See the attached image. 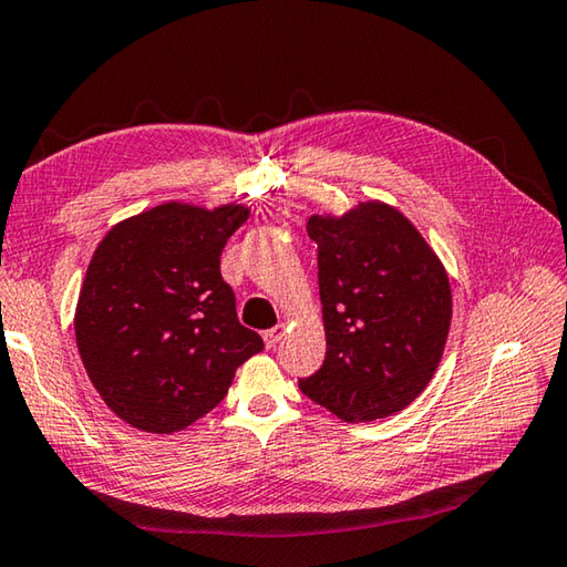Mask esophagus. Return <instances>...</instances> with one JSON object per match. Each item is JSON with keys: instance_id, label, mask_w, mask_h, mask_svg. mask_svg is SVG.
<instances>
[{"instance_id": "esophagus-1", "label": "esophagus", "mask_w": 567, "mask_h": 567, "mask_svg": "<svg viewBox=\"0 0 567 567\" xmlns=\"http://www.w3.org/2000/svg\"><path fill=\"white\" fill-rule=\"evenodd\" d=\"M284 334H286V322H279V326H276V328L264 332V344H267V348L271 350V348H276V344L284 340Z\"/></svg>"}]
</instances>
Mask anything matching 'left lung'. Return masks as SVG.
Instances as JSON below:
<instances>
[{
    "mask_svg": "<svg viewBox=\"0 0 567 567\" xmlns=\"http://www.w3.org/2000/svg\"><path fill=\"white\" fill-rule=\"evenodd\" d=\"M326 362L298 386L348 423L389 419L431 384L453 320L450 279L399 207L313 215Z\"/></svg>",
    "mask_w": 567,
    "mask_h": 567,
    "instance_id": "8db88e82",
    "label": "left lung"
}]
</instances>
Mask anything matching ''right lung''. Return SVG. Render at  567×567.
I'll use <instances>...</instances> for the list:
<instances>
[{
  "instance_id": "1",
  "label": "right lung",
  "mask_w": 567,
  "mask_h": 567,
  "mask_svg": "<svg viewBox=\"0 0 567 567\" xmlns=\"http://www.w3.org/2000/svg\"><path fill=\"white\" fill-rule=\"evenodd\" d=\"M249 215L241 203L171 200L122 219L92 254L73 320L78 352L102 401L132 429L186 431L264 350L219 274L227 239Z\"/></svg>"
}]
</instances>
